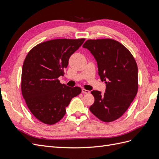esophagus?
I'll return each mask as SVG.
<instances>
[{
    "mask_svg": "<svg viewBox=\"0 0 159 159\" xmlns=\"http://www.w3.org/2000/svg\"><path fill=\"white\" fill-rule=\"evenodd\" d=\"M81 91H82L83 93H85V94H89L90 93V91L89 90H87V89H81Z\"/></svg>",
    "mask_w": 159,
    "mask_h": 159,
    "instance_id": "34e87169",
    "label": "esophagus"
}]
</instances>
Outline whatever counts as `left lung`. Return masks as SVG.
Returning <instances> with one entry per match:
<instances>
[{"instance_id": "obj_1", "label": "left lung", "mask_w": 159, "mask_h": 159, "mask_svg": "<svg viewBox=\"0 0 159 159\" xmlns=\"http://www.w3.org/2000/svg\"><path fill=\"white\" fill-rule=\"evenodd\" d=\"M88 49L98 62L105 93L93 90L95 102L90 111L103 122L115 121L126 111L138 91V68L131 53L121 43L110 38L88 40Z\"/></svg>"}]
</instances>
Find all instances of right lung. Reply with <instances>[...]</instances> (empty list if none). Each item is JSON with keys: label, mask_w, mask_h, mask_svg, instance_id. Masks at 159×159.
Returning a JSON list of instances; mask_svg holds the SVG:
<instances>
[{"label": "right lung", "mask_w": 159, "mask_h": 159, "mask_svg": "<svg viewBox=\"0 0 159 159\" xmlns=\"http://www.w3.org/2000/svg\"><path fill=\"white\" fill-rule=\"evenodd\" d=\"M85 38L55 39L42 42L28 53L22 66L21 90L27 106L43 123L53 125L63 118L79 87L60 82L70 57L82 45Z\"/></svg>", "instance_id": "obj_1"}]
</instances>
